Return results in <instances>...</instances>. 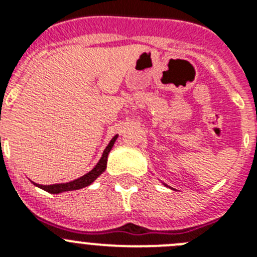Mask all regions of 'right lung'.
Listing matches in <instances>:
<instances>
[{
  "label": "right lung",
  "mask_w": 257,
  "mask_h": 257,
  "mask_svg": "<svg viewBox=\"0 0 257 257\" xmlns=\"http://www.w3.org/2000/svg\"><path fill=\"white\" fill-rule=\"evenodd\" d=\"M118 135H115L110 142H109L108 147L105 148V151L103 152V156H101L100 161L96 163L94 169L91 170L90 172H87L86 175L81 176V178L76 179L73 181H69V183H61V184H52V185H41V184H35L36 187L41 188V189L46 190V192L51 193V194H59V193L63 192H70V190H77V189H82V188L88 187L90 184L94 183L106 169V161H108V154L110 152V149L113 148V145H114L115 140H117Z\"/></svg>",
  "instance_id": "obj_1"
}]
</instances>
